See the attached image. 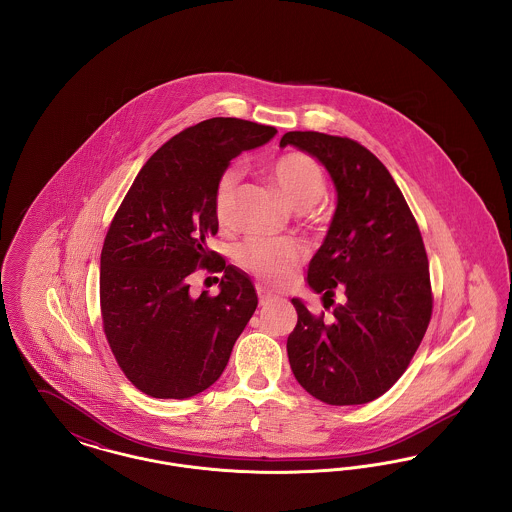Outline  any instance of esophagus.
I'll list each match as a JSON object with an SVG mask.
<instances>
[{"label": "esophagus", "instance_id": "esophagus-1", "mask_svg": "<svg viewBox=\"0 0 512 512\" xmlns=\"http://www.w3.org/2000/svg\"><path fill=\"white\" fill-rule=\"evenodd\" d=\"M257 293H259V303H261L263 307H265V305H268L270 301H274V299H276L274 295H270V293H268L267 290H265V288H261V286L257 288Z\"/></svg>", "mask_w": 512, "mask_h": 512}]
</instances>
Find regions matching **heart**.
<instances>
[{
    "label": "heart",
    "mask_w": 512,
    "mask_h": 512,
    "mask_svg": "<svg viewBox=\"0 0 512 512\" xmlns=\"http://www.w3.org/2000/svg\"><path fill=\"white\" fill-rule=\"evenodd\" d=\"M268 182L293 209L309 211L326 197L328 182L317 161L305 153H286L270 163ZM238 174L234 169L220 174L215 188V219L228 226L234 217ZM236 263L267 286H284L299 267L303 249L290 240L249 238L236 249Z\"/></svg>",
    "instance_id": "b5f03b06"
}]
</instances>
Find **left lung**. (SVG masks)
<instances>
[{"mask_svg": "<svg viewBox=\"0 0 512 512\" xmlns=\"http://www.w3.org/2000/svg\"><path fill=\"white\" fill-rule=\"evenodd\" d=\"M280 146L309 153L332 176L338 205L307 284L322 299L345 297L332 320L293 297V376L322 403L363 405L401 378L430 324L424 242L390 171L366 147L320 132H286Z\"/></svg>", "mask_w": 512, "mask_h": 512, "instance_id": "1", "label": "left lung"}]
</instances>
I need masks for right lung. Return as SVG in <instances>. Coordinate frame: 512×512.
<instances>
[{
    "label": "right lung",
    "mask_w": 512,
    "mask_h": 512,
    "mask_svg": "<svg viewBox=\"0 0 512 512\" xmlns=\"http://www.w3.org/2000/svg\"><path fill=\"white\" fill-rule=\"evenodd\" d=\"M276 128L215 117L176 134L138 172L101 249L103 332L124 376L157 399L213 386L257 309L251 278L207 240L219 232L215 188L242 151ZM195 267L224 271L219 296L192 298Z\"/></svg>",
    "instance_id": "right-lung-1"
}]
</instances>
